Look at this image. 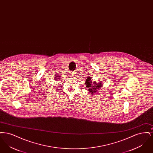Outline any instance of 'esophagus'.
I'll return each mask as SVG.
<instances>
[{
  "instance_id": "obj_1",
  "label": "esophagus",
  "mask_w": 153,
  "mask_h": 153,
  "mask_svg": "<svg viewBox=\"0 0 153 153\" xmlns=\"http://www.w3.org/2000/svg\"><path fill=\"white\" fill-rule=\"evenodd\" d=\"M69 75H70V77H73L74 76V74L73 73V72H72V73H70Z\"/></svg>"
}]
</instances>
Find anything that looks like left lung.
Segmentation results:
<instances>
[{
    "label": "left lung",
    "instance_id": "8db88e82",
    "mask_svg": "<svg viewBox=\"0 0 153 153\" xmlns=\"http://www.w3.org/2000/svg\"><path fill=\"white\" fill-rule=\"evenodd\" d=\"M85 83L87 87L86 88H87V91L92 95H94L96 93L97 91L99 90V89H100V88L102 87V82L99 81L98 83L94 82L91 77H87V80L85 81Z\"/></svg>",
    "mask_w": 153,
    "mask_h": 153
}]
</instances>
